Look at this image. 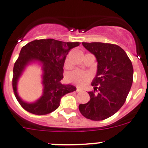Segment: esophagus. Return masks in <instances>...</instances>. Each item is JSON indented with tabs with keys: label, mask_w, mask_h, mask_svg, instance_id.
Listing matches in <instances>:
<instances>
[{
	"label": "esophagus",
	"mask_w": 148,
	"mask_h": 148,
	"mask_svg": "<svg viewBox=\"0 0 148 148\" xmlns=\"http://www.w3.org/2000/svg\"><path fill=\"white\" fill-rule=\"evenodd\" d=\"M82 89L79 88V87H77V89H76V92H82Z\"/></svg>",
	"instance_id": "esophagus-1"
}]
</instances>
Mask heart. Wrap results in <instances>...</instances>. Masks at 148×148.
<instances>
[{
	"mask_svg": "<svg viewBox=\"0 0 148 148\" xmlns=\"http://www.w3.org/2000/svg\"><path fill=\"white\" fill-rule=\"evenodd\" d=\"M68 66H69V60L66 58L65 60L64 66L67 67ZM66 78L70 83L76 84L79 87H83L90 81V75L88 73L82 71V70H73L68 73Z\"/></svg>",
	"mask_w": 148,
	"mask_h": 148,
	"instance_id": "heart-1",
	"label": "heart"
}]
</instances>
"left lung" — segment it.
<instances>
[{"label":"left lung","instance_id":"obj_1","mask_svg":"<svg viewBox=\"0 0 148 148\" xmlns=\"http://www.w3.org/2000/svg\"><path fill=\"white\" fill-rule=\"evenodd\" d=\"M82 44L95 56L98 66L91 84L94 91L88 92L90 101L79 104L78 109L88 119H106L125 104L133 83L132 62L125 50L116 44L101 42Z\"/></svg>","mask_w":148,"mask_h":148}]
</instances>
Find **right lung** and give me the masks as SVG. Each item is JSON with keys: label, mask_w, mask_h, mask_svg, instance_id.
<instances>
[{"label": "right lung", "mask_w": 148, "mask_h": 148, "mask_svg": "<svg viewBox=\"0 0 148 148\" xmlns=\"http://www.w3.org/2000/svg\"><path fill=\"white\" fill-rule=\"evenodd\" d=\"M79 42H64L55 39L32 40L22 47L13 67L12 88L15 98L25 110L35 115H46L56 110L61 98L76 90L72 84H63L64 64L69 51ZM39 60L42 65V96L34 103L23 102L16 92V84L24 68L30 62Z\"/></svg>", "instance_id": "add662e5"}]
</instances>
